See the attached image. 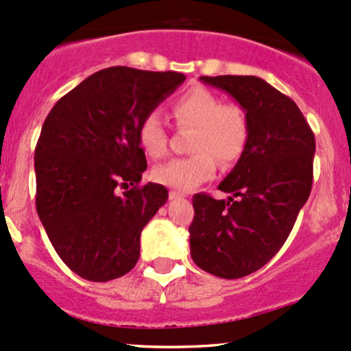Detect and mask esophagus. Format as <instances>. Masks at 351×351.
Masks as SVG:
<instances>
[{"instance_id": "1", "label": "esophagus", "mask_w": 351, "mask_h": 351, "mask_svg": "<svg viewBox=\"0 0 351 351\" xmlns=\"http://www.w3.org/2000/svg\"><path fill=\"white\" fill-rule=\"evenodd\" d=\"M168 196H169V199H178V198H182L183 195L178 193V191H169Z\"/></svg>"}]
</instances>
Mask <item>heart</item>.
<instances>
[{
  "mask_svg": "<svg viewBox=\"0 0 351 351\" xmlns=\"http://www.w3.org/2000/svg\"><path fill=\"white\" fill-rule=\"evenodd\" d=\"M171 113L180 128H195L191 156L173 158L153 168L152 178L163 186L190 191L213 178L217 160L232 165L243 155L250 138V123L245 108L238 103H223L206 88H191L176 98ZM141 149L152 158L167 153L168 134L156 111H149L138 126Z\"/></svg>",
  "mask_w": 351,
  "mask_h": 351,
  "instance_id": "obj_1",
  "label": "heart"
}]
</instances>
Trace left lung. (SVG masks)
I'll return each instance as SVG.
<instances>
[{
	"mask_svg": "<svg viewBox=\"0 0 351 351\" xmlns=\"http://www.w3.org/2000/svg\"><path fill=\"white\" fill-rule=\"evenodd\" d=\"M248 114L243 155L218 184L228 199L193 196L191 258L219 278L250 275L278 253L313 183L315 134L288 96L258 76H202Z\"/></svg>",
	"mask_w": 351,
	"mask_h": 351,
	"instance_id": "1",
	"label": "left lung"
}]
</instances>
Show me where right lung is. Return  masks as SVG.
<instances>
[{
  "instance_id": "obj_1",
  "label": "right lung",
  "mask_w": 351,
  "mask_h": 351,
  "mask_svg": "<svg viewBox=\"0 0 351 351\" xmlns=\"http://www.w3.org/2000/svg\"><path fill=\"white\" fill-rule=\"evenodd\" d=\"M183 82L176 71L106 68L46 117L34 149L38 217L82 278L110 282L136 265L141 230L168 199L163 184H140L146 158L138 126Z\"/></svg>"
}]
</instances>
